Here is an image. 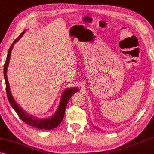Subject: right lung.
<instances>
[{"label": "right lung", "instance_id": "1", "mask_svg": "<svg viewBox=\"0 0 154 154\" xmlns=\"http://www.w3.org/2000/svg\"><path fill=\"white\" fill-rule=\"evenodd\" d=\"M25 31H24L22 33H21L20 36L13 42V43H12L11 46H10V49L8 50V53L7 55V58H6L5 65H4V79H5V81L7 97L10 105H11L12 108L14 109V110L16 111L19 117H20L25 123L28 124V125L32 126V127L38 128V129H43L46 130H52L54 129V128L57 127V126L61 123L63 118H64L65 110H66V107L69 102V100H70L71 96H72L73 94L79 91V90H78V88H67V89L65 90L63 92L62 97H61L60 103V105H59L57 110V111L54 113V114L53 116H50V118H48V119H38L36 117L27 114L22 109H21V107L17 104L15 100H14L13 96L12 95L11 91H10V88L9 85V82H8L7 77V70L8 65H9L10 59V56H11V52L12 48H13V45L22 38V35L24 34Z\"/></svg>", "mask_w": 154, "mask_h": 154}]
</instances>
